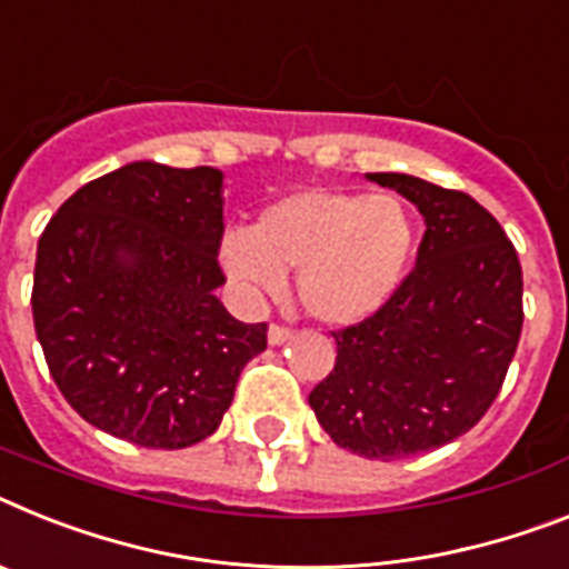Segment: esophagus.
Listing matches in <instances>:
<instances>
[{
	"label": "esophagus",
	"mask_w": 569,
	"mask_h": 569,
	"mask_svg": "<svg viewBox=\"0 0 569 569\" xmlns=\"http://www.w3.org/2000/svg\"><path fill=\"white\" fill-rule=\"evenodd\" d=\"M292 338V329L283 327V323H271L269 327V343L271 347H280V343H286Z\"/></svg>",
	"instance_id": "esophagus-1"
}]
</instances>
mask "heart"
<instances>
[{"mask_svg":"<svg viewBox=\"0 0 569 569\" xmlns=\"http://www.w3.org/2000/svg\"><path fill=\"white\" fill-rule=\"evenodd\" d=\"M413 219L390 193L307 188L266 204L251 231H228L219 260L248 298H280L298 271L300 303L323 323H358L402 286Z\"/></svg>","mask_w":569,"mask_h":569,"instance_id":"1","label":"heart"}]
</instances>
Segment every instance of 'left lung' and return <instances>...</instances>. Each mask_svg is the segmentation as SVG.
<instances>
[{
	"label": "left lung",
	"instance_id": "1",
	"mask_svg": "<svg viewBox=\"0 0 569 569\" xmlns=\"http://www.w3.org/2000/svg\"><path fill=\"white\" fill-rule=\"evenodd\" d=\"M425 217L417 266L376 315L332 332L336 367L309 393L332 442L402 460L455 442L491 408L523 327V274L500 222L462 190L367 173Z\"/></svg>",
	"mask_w": 569,
	"mask_h": 569
}]
</instances>
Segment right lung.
Wrapping results in <instances>:
<instances>
[{
  "label": "right lung",
  "instance_id": "obj_1",
  "mask_svg": "<svg viewBox=\"0 0 569 569\" xmlns=\"http://www.w3.org/2000/svg\"><path fill=\"white\" fill-rule=\"evenodd\" d=\"M222 173L132 161L69 196L37 242L33 329L66 402L144 448L211 437L266 323L217 298Z\"/></svg>",
  "mask_w": 569,
  "mask_h": 569
}]
</instances>
